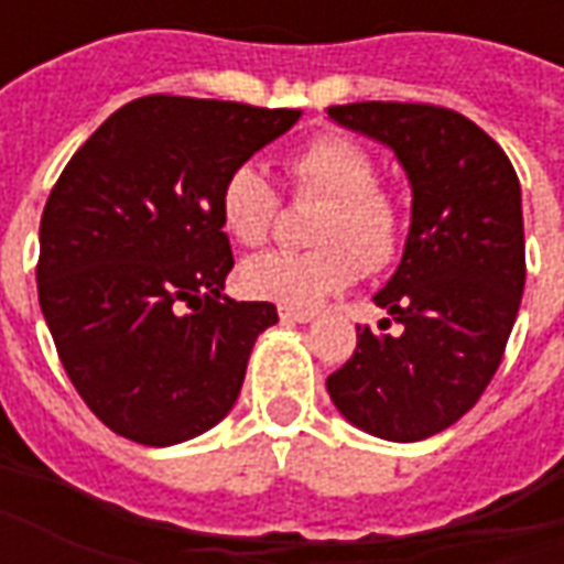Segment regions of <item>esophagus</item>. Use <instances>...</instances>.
<instances>
[{
  "label": "esophagus",
  "instance_id": "obj_1",
  "mask_svg": "<svg viewBox=\"0 0 564 564\" xmlns=\"http://www.w3.org/2000/svg\"><path fill=\"white\" fill-rule=\"evenodd\" d=\"M279 318L288 324H310L315 318L312 310H294V306H279Z\"/></svg>",
  "mask_w": 564,
  "mask_h": 564
}]
</instances>
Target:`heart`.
<instances>
[{"label":"heart","mask_w":564,"mask_h":564,"mask_svg":"<svg viewBox=\"0 0 564 564\" xmlns=\"http://www.w3.org/2000/svg\"><path fill=\"white\" fill-rule=\"evenodd\" d=\"M297 195L324 197L315 213L312 249H276L249 258L242 288L279 306H318L357 279L360 267L378 273L397 261L405 237V213L397 195L376 183V159L364 143L339 131H324L285 162ZM221 231L246 249L267 242L279 213V195L264 167L234 164L216 195Z\"/></svg>","instance_id":"b5f03b06"}]
</instances>
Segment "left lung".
<instances>
[{
    "label": "left lung",
    "instance_id": "obj_1",
    "mask_svg": "<svg viewBox=\"0 0 564 564\" xmlns=\"http://www.w3.org/2000/svg\"><path fill=\"white\" fill-rule=\"evenodd\" d=\"M333 122L384 143L412 183V228L388 312L357 327V348L327 378L345 421L388 442L442 433L480 400L505 355L525 285L520 180L490 134L435 105L357 101ZM401 324L388 334L389 322Z\"/></svg>",
    "mask_w": 564,
    "mask_h": 564
}]
</instances>
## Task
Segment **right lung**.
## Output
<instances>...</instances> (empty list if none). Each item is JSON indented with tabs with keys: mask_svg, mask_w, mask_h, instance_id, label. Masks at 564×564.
I'll return each mask as SVG.
<instances>
[{
	"mask_svg": "<svg viewBox=\"0 0 564 564\" xmlns=\"http://www.w3.org/2000/svg\"><path fill=\"white\" fill-rule=\"evenodd\" d=\"M300 110L134 98L74 152L41 216L39 303L98 421L138 445L207 433L240 397L273 303L225 291L234 254L216 195Z\"/></svg>",
	"mask_w": 564,
	"mask_h": 564,
	"instance_id": "1",
	"label": "right lung"
}]
</instances>
